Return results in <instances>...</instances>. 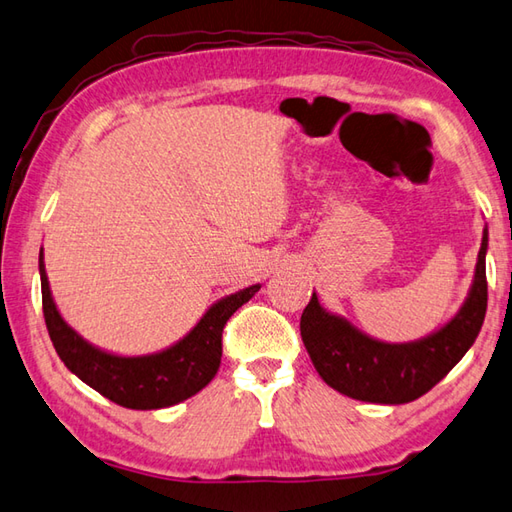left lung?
Segmentation results:
<instances>
[{"mask_svg": "<svg viewBox=\"0 0 512 512\" xmlns=\"http://www.w3.org/2000/svg\"><path fill=\"white\" fill-rule=\"evenodd\" d=\"M488 227L481 236L466 301L435 332L408 343H388L327 312L316 292L301 316V336L321 379L345 397L399 406L426 394L464 359L484 325Z\"/></svg>", "mask_w": 512, "mask_h": 512, "instance_id": "obj_1", "label": "left lung"}]
</instances>
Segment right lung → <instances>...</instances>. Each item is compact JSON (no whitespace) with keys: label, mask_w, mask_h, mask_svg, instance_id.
Wrapping results in <instances>:
<instances>
[{"label":"right lung","mask_w":512,"mask_h":512,"mask_svg":"<svg viewBox=\"0 0 512 512\" xmlns=\"http://www.w3.org/2000/svg\"><path fill=\"white\" fill-rule=\"evenodd\" d=\"M40 281L46 330L66 368L102 397L131 410L171 408L209 385L220 368L225 323L260 289L256 283L220 298L180 341L165 350L127 356L89 343L64 321L48 285L42 249Z\"/></svg>","instance_id":"add662e5"}]
</instances>
